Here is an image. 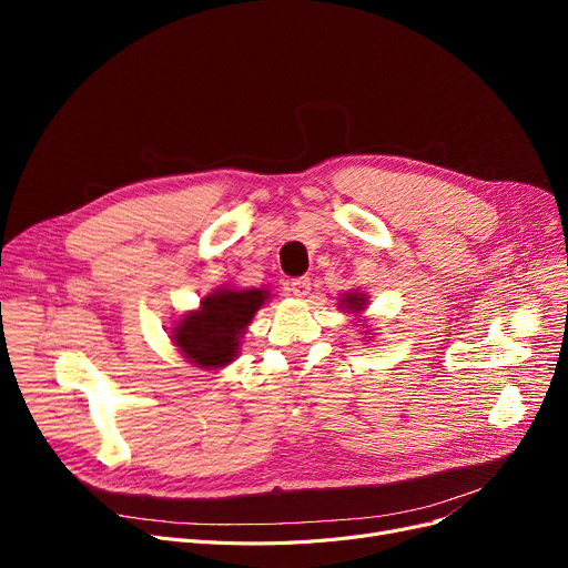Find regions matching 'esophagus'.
Masks as SVG:
<instances>
[{"instance_id": "34e87169", "label": "esophagus", "mask_w": 568, "mask_h": 568, "mask_svg": "<svg viewBox=\"0 0 568 568\" xmlns=\"http://www.w3.org/2000/svg\"><path fill=\"white\" fill-rule=\"evenodd\" d=\"M290 292H292L294 296H300V300H304V296L311 294V278H308V276L292 278V281H290Z\"/></svg>"}]
</instances>
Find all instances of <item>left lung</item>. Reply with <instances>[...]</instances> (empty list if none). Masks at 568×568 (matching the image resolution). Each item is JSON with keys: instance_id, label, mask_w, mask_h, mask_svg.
<instances>
[{"instance_id": "1", "label": "left lung", "mask_w": 568, "mask_h": 568, "mask_svg": "<svg viewBox=\"0 0 568 568\" xmlns=\"http://www.w3.org/2000/svg\"><path fill=\"white\" fill-rule=\"evenodd\" d=\"M364 304H366V300H364V296L362 294H349L347 296V300H345V306L352 311V313H356V311H362L364 308Z\"/></svg>"}]
</instances>
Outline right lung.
I'll use <instances>...</instances> for the list:
<instances>
[{
  "mask_svg": "<svg viewBox=\"0 0 568 568\" xmlns=\"http://www.w3.org/2000/svg\"><path fill=\"white\" fill-rule=\"evenodd\" d=\"M264 300V290H216L204 296L200 311L174 326L172 338L189 362L202 368L225 366L236 356L239 338Z\"/></svg>",
  "mask_w": 568,
  "mask_h": 568,
  "instance_id": "add662e5",
  "label": "right lung"
}]
</instances>
